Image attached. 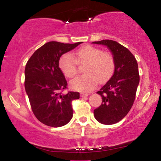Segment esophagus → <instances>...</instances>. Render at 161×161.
I'll list each match as a JSON object with an SVG mask.
<instances>
[{"label":"esophagus","instance_id":"esophagus-1","mask_svg":"<svg viewBox=\"0 0 161 161\" xmlns=\"http://www.w3.org/2000/svg\"><path fill=\"white\" fill-rule=\"evenodd\" d=\"M80 95H81V97H87V96L88 95V93H83V92H82V93L80 94Z\"/></svg>","mask_w":161,"mask_h":161}]
</instances>
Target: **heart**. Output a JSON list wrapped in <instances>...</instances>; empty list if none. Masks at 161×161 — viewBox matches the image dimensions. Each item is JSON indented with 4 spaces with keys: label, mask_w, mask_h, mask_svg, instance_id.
Listing matches in <instances>:
<instances>
[{
    "label": "heart",
    "mask_w": 161,
    "mask_h": 161,
    "mask_svg": "<svg viewBox=\"0 0 161 161\" xmlns=\"http://www.w3.org/2000/svg\"><path fill=\"white\" fill-rule=\"evenodd\" d=\"M75 57L71 53H64L60 57L59 66L64 74L73 78L78 73L79 64H88L85 69L86 75L75 77L70 82V86L79 92L91 91L97 82H104L114 73V59L110 53L103 52L101 49L92 46H84L75 52Z\"/></svg>",
    "instance_id": "1"
}]
</instances>
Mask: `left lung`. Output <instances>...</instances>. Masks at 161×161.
Instances as JSON below:
<instances>
[{"label":"left lung","instance_id":"obj_1","mask_svg":"<svg viewBox=\"0 0 161 161\" xmlns=\"http://www.w3.org/2000/svg\"><path fill=\"white\" fill-rule=\"evenodd\" d=\"M92 43L106 45L114 56V75L97 92L102 97V104L94 110V116L99 123L112 125L124 118L133 105L139 83L138 63L129 49L115 41Z\"/></svg>","mask_w":161,"mask_h":161}]
</instances>
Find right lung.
Here are the masks:
<instances>
[{
    "label": "right lung",
    "instance_id": "add662e5",
    "mask_svg": "<svg viewBox=\"0 0 161 161\" xmlns=\"http://www.w3.org/2000/svg\"><path fill=\"white\" fill-rule=\"evenodd\" d=\"M81 43L49 42L37 49L25 65V88L32 110L46 125L63 126L73 117L72 101L79 98V93H62L67 88V82L59 67V60L64 53Z\"/></svg>",
    "mask_w": 161,
    "mask_h": 161
}]
</instances>
